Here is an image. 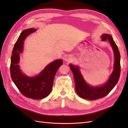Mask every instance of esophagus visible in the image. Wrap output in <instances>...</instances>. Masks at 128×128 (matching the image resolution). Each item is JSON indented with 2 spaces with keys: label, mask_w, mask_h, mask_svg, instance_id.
I'll use <instances>...</instances> for the list:
<instances>
[{
  "label": "esophagus",
  "mask_w": 128,
  "mask_h": 128,
  "mask_svg": "<svg viewBox=\"0 0 128 128\" xmlns=\"http://www.w3.org/2000/svg\"><path fill=\"white\" fill-rule=\"evenodd\" d=\"M71 59H72L71 57H70V56H66L65 57V58H64V60H65V61H66L67 62H69V61H70L71 60Z\"/></svg>",
  "instance_id": "1"
}]
</instances>
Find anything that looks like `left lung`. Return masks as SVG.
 <instances>
[{
	"instance_id": "obj_1",
	"label": "left lung",
	"mask_w": 128,
	"mask_h": 128,
	"mask_svg": "<svg viewBox=\"0 0 128 128\" xmlns=\"http://www.w3.org/2000/svg\"><path fill=\"white\" fill-rule=\"evenodd\" d=\"M101 38L103 41H109L114 53V70L105 84L103 86L96 87L89 86L81 75L79 67L72 64H69L74 75L77 94L80 98L87 100H96L107 96L116 86L120 78L121 65L120 54L118 46L113 38L109 34H102Z\"/></svg>"
}]
</instances>
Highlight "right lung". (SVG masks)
<instances>
[{
  "mask_svg": "<svg viewBox=\"0 0 128 128\" xmlns=\"http://www.w3.org/2000/svg\"><path fill=\"white\" fill-rule=\"evenodd\" d=\"M36 30L30 28L21 33L13 49L10 72L13 82L23 95L32 99H41L46 98L51 93L54 78L63 61L62 59L54 61L35 77H28L21 72L18 63L20 54L24 50V41L29 34Z\"/></svg>",
  "mask_w": 128,
  "mask_h": 128,
  "instance_id": "right-lung-1",
  "label": "right lung"
}]
</instances>
